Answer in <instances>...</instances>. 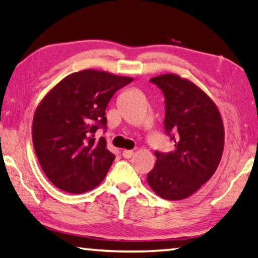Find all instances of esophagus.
<instances>
[{
    "mask_svg": "<svg viewBox=\"0 0 258 258\" xmlns=\"http://www.w3.org/2000/svg\"><path fill=\"white\" fill-rule=\"evenodd\" d=\"M133 154H134L133 150H124V151H122V157L131 158L133 156Z\"/></svg>",
    "mask_w": 258,
    "mask_h": 258,
    "instance_id": "obj_1",
    "label": "esophagus"
}]
</instances>
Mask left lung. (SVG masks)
<instances>
[{"mask_svg":"<svg viewBox=\"0 0 258 258\" xmlns=\"http://www.w3.org/2000/svg\"><path fill=\"white\" fill-rule=\"evenodd\" d=\"M150 81L164 93V127L174 149L155 151L156 164L147 181L158 196L179 201L198 191L217 170L224 150L223 119L211 97L186 78L166 73Z\"/></svg>","mask_w":258,"mask_h":258,"instance_id":"obj_1","label":"left lung"}]
</instances>
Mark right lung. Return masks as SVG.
I'll return each mask as SVG.
<instances>
[{
    "label": "right lung",
    "instance_id": "1",
    "mask_svg": "<svg viewBox=\"0 0 258 258\" xmlns=\"http://www.w3.org/2000/svg\"><path fill=\"white\" fill-rule=\"evenodd\" d=\"M132 81L88 69L65 77L40 102L32 138L40 165L57 188L80 194L103 180L114 155L104 138L95 140V132L105 128V109L113 94Z\"/></svg>",
    "mask_w": 258,
    "mask_h": 258
}]
</instances>
